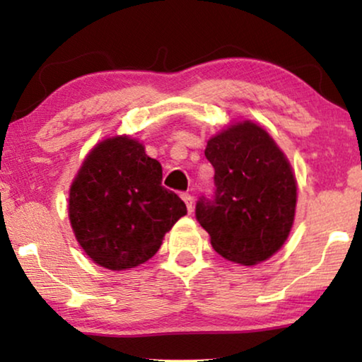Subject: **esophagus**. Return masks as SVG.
I'll return each instance as SVG.
<instances>
[{
	"label": "esophagus",
	"mask_w": 362,
	"mask_h": 362,
	"mask_svg": "<svg viewBox=\"0 0 362 362\" xmlns=\"http://www.w3.org/2000/svg\"><path fill=\"white\" fill-rule=\"evenodd\" d=\"M181 197H182V201L186 202V207H187V211L192 212V209H194V199H192V196L189 194V192H182Z\"/></svg>",
	"instance_id": "34e87169"
}]
</instances>
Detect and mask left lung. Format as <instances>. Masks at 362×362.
Returning a JSON list of instances; mask_svg holds the SVG:
<instances>
[{
	"instance_id": "1",
	"label": "left lung",
	"mask_w": 362,
	"mask_h": 362,
	"mask_svg": "<svg viewBox=\"0 0 362 362\" xmlns=\"http://www.w3.org/2000/svg\"><path fill=\"white\" fill-rule=\"evenodd\" d=\"M216 191L196 202V219L224 259L255 265L285 244L295 219L296 180L284 151L249 120L207 141Z\"/></svg>"
}]
</instances>
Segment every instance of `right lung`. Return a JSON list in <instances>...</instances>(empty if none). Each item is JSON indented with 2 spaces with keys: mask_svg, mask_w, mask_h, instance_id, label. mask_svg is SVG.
<instances>
[{
  "mask_svg": "<svg viewBox=\"0 0 362 362\" xmlns=\"http://www.w3.org/2000/svg\"><path fill=\"white\" fill-rule=\"evenodd\" d=\"M161 180L160 163L130 136L107 138L88 153L69 192V219L95 264L127 270L156 254L187 212Z\"/></svg>",
  "mask_w": 362,
  "mask_h": 362,
  "instance_id": "obj_1",
  "label": "right lung"
}]
</instances>
